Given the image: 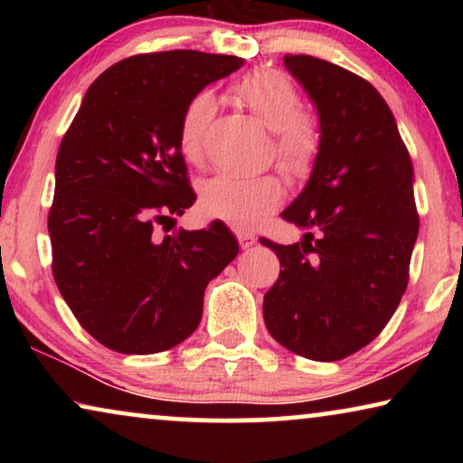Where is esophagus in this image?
<instances>
[{"label":"esophagus","instance_id":"34e87169","mask_svg":"<svg viewBox=\"0 0 463 463\" xmlns=\"http://www.w3.org/2000/svg\"><path fill=\"white\" fill-rule=\"evenodd\" d=\"M236 236H238V242H240V246H242L244 250H246V249H250V246L257 242L255 233H249V232H238Z\"/></svg>","mask_w":463,"mask_h":463}]
</instances>
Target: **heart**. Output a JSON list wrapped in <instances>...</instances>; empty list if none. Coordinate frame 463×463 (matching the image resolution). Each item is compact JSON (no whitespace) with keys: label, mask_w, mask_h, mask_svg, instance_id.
Here are the masks:
<instances>
[{"label":"heart","mask_w":463,"mask_h":463,"mask_svg":"<svg viewBox=\"0 0 463 463\" xmlns=\"http://www.w3.org/2000/svg\"><path fill=\"white\" fill-rule=\"evenodd\" d=\"M233 94L261 122L274 130V156L293 179L312 170L320 151V130L309 113L301 111V97L293 81L276 69H255L233 84ZM213 92L200 90L183 107L179 119V147L189 162L198 164L204 138L214 118ZM282 181L276 175H217L204 181L200 204L206 214L233 227H252L282 202Z\"/></svg>","instance_id":"1"}]
</instances>
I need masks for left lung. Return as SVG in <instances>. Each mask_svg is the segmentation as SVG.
Listing matches in <instances>:
<instances>
[{"label": "left lung", "instance_id": "left-lung-1", "mask_svg": "<svg viewBox=\"0 0 463 463\" xmlns=\"http://www.w3.org/2000/svg\"><path fill=\"white\" fill-rule=\"evenodd\" d=\"M284 67L318 111L320 151L282 211L306 230L301 242L261 238L282 268L263 297V318L287 350L333 363L371 344L407 288L420 232L413 164L369 81L309 54H287Z\"/></svg>", "mask_w": 463, "mask_h": 463}]
</instances>
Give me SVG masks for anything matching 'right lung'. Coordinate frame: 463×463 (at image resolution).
Listing matches in <instances>:
<instances>
[{"label":"right lung","instance_id":"obj_1","mask_svg":"<svg viewBox=\"0 0 463 463\" xmlns=\"http://www.w3.org/2000/svg\"><path fill=\"white\" fill-rule=\"evenodd\" d=\"M242 59L170 50L124 59L86 90L56 156L52 274L99 344L156 354L200 325L206 284L238 255L225 223L173 230L195 202L179 147L183 107Z\"/></svg>","mask_w":463,"mask_h":463}]
</instances>
